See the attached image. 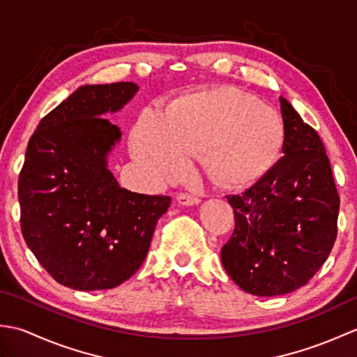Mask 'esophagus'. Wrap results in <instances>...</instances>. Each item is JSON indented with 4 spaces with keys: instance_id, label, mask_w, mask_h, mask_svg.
Listing matches in <instances>:
<instances>
[{
    "instance_id": "34e87169",
    "label": "esophagus",
    "mask_w": 357,
    "mask_h": 357,
    "mask_svg": "<svg viewBox=\"0 0 357 357\" xmlns=\"http://www.w3.org/2000/svg\"><path fill=\"white\" fill-rule=\"evenodd\" d=\"M176 201L181 204V206H196L199 202V198L190 193H179L176 196Z\"/></svg>"
}]
</instances>
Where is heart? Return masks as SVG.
Returning a JSON list of instances; mask_svg holds the SVG:
<instances>
[{"mask_svg": "<svg viewBox=\"0 0 357 357\" xmlns=\"http://www.w3.org/2000/svg\"><path fill=\"white\" fill-rule=\"evenodd\" d=\"M285 127L276 110L233 87L181 98L162 113L146 109L132 132L136 159L161 179L181 178L190 156L216 183L244 187L268 173L282 153Z\"/></svg>", "mask_w": 357, "mask_h": 357, "instance_id": "1", "label": "heart"}]
</instances>
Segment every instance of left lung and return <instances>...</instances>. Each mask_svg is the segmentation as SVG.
<instances>
[{
  "instance_id": "left-lung-1",
  "label": "left lung",
  "mask_w": 357,
  "mask_h": 357,
  "mask_svg": "<svg viewBox=\"0 0 357 357\" xmlns=\"http://www.w3.org/2000/svg\"><path fill=\"white\" fill-rule=\"evenodd\" d=\"M284 156L242 195L225 196L234 229L221 262L242 290H298L327 261L337 236L340 198L319 135L280 98Z\"/></svg>"
}]
</instances>
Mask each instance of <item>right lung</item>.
<instances>
[{
    "instance_id": "right-lung-1",
    "label": "right lung",
    "mask_w": 357,
    "mask_h": 357,
    "mask_svg": "<svg viewBox=\"0 0 357 357\" xmlns=\"http://www.w3.org/2000/svg\"><path fill=\"white\" fill-rule=\"evenodd\" d=\"M135 82L82 86L47 113L27 144L18 178L21 231L49 275L73 290H109L141 267L170 196L118 185L107 156L116 112Z\"/></svg>"
}]
</instances>
